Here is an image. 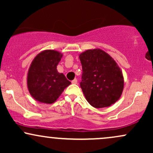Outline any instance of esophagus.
Segmentation results:
<instances>
[{"label": "esophagus", "mask_w": 153, "mask_h": 153, "mask_svg": "<svg viewBox=\"0 0 153 153\" xmlns=\"http://www.w3.org/2000/svg\"><path fill=\"white\" fill-rule=\"evenodd\" d=\"M72 83H73V84H77V83H78V80H77L76 78L74 79L73 80H72Z\"/></svg>", "instance_id": "esophagus-1"}]
</instances>
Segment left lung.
Masks as SVG:
<instances>
[{"label": "left lung", "instance_id": "8db88e82", "mask_svg": "<svg viewBox=\"0 0 153 153\" xmlns=\"http://www.w3.org/2000/svg\"><path fill=\"white\" fill-rule=\"evenodd\" d=\"M82 74L80 88L92 106H111L120 99L124 80L118 64L101 49H91L79 55Z\"/></svg>", "mask_w": 153, "mask_h": 153}]
</instances>
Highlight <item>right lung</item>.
Here are the masks:
<instances>
[{"instance_id": "1", "label": "right lung", "mask_w": 153, "mask_h": 153, "mask_svg": "<svg viewBox=\"0 0 153 153\" xmlns=\"http://www.w3.org/2000/svg\"><path fill=\"white\" fill-rule=\"evenodd\" d=\"M62 57L58 51L46 50L39 52L31 62L27 73V88L34 99L39 103L51 104L57 101L71 82L57 66Z\"/></svg>"}]
</instances>
